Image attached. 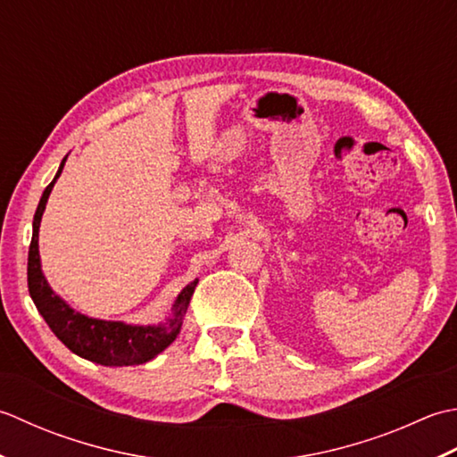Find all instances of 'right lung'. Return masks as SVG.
<instances>
[{
  "label": "right lung",
  "instance_id": "obj_1",
  "mask_svg": "<svg viewBox=\"0 0 457 457\" xmlns=\"http://www.w3.org/2000/svg\"><path fill=\"white\" fill-rule=\"evenodd\" d=\"M64 162H67V157L61 162L54 179L43 191L39 207H37L33 217V238L29 246V260H27V284H29L31 300L51 331L74 355L104 367L142 365V362L160 355L179 335L183 315L187 312L195 286L199 280H193L187 287H183V292L177 295L171 307V315L160 325H128L124 321L95 320L74 312L67 302L61 300L43 276L39 258V225L46 199H49L54 181L59 179Z\"/></svg>",
  "mask_w": 457,
  "mask_h": 457
}]
</instances>
